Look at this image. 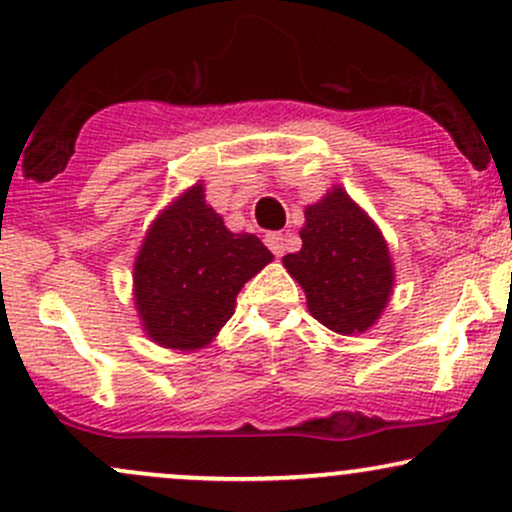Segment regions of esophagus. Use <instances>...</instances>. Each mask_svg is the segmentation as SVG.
<instances>
[{
	"label": "esophagus",
	"instance_id": "34e87169",
	"mask_svg": "<svg viewBox=\"0 0 512 512\" xmlns=\"http://www.w3.org/2000/svg\"><path fill=\"white\" fill-rule=\"evenodd\" d=\"M264 243H267V248L272 250L276 257L284 255V250H286V236H284V233H267V236H264Z\"/></svg>",
	"mask_w": 512,
	"mask_h": 512
}]
</instances>
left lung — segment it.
Instances as JSON below:
<instances>
[{"label":"left lung","instance_id":"8db88e82","mask_svg":"<svg viewBox=\"0 0 512 512\" xmlns=\"http://www.w3.org/2000/svg\"><path fill=\"white\" fill-rule=\"evenodd\" d=\"M303 248L284 267L308 298L317 322L337 334L366 332L383 315L395 284L390 250L380 228L342 187L305 207Z\"/></svg>","mask_w":512,"mask_h":512}]
</instances>
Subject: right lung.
I'll return each mask as SVG.
<instances>
[{
	"label": "right lung",
	"instance_id": "right-lung-1",
	"mask_svg": "<svg viewBox=\"0 0 512 512\" xmlns=\"http://www.w3.org/2000/svg\"><path fill=\"white\" fill-rule=\"evenodd\" d=\"M272 260L260 238L223 226L197 182L158 214L134 262L144 332L166 349H202L231 320L245 281Z\"/></svg>",
	"mask_w": 512,
	"mask_h": 512
}]
</instances>
